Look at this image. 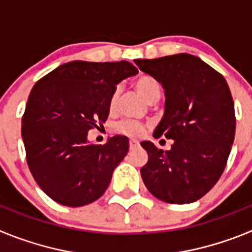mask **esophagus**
<instances>
[{
	"label": "esophagus",
	"mask_w": 252,
	"mask_h": 252,
	"mask_svg": "<svg viewBox=\"0 0 252 252\" xmlns=\"http://www.w3.org/2000/svg\"><path fill=\"white\" fill-rule=\"evenodd\" d=\"M136 146H139V141L135 139H131L130 140V148L132 149V148H136Z\"/></svg>",
	"instance_id": "esophagus-1"
}]
</instances>
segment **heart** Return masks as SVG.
<instances>
[{"label": "heart", "mask_w": 252, "mask_h": 252, "mask_svg": "<svg viewBox=\"0 0 252 252\" xmlns=\"http://www.w3.org/2000/svg\"><path fill=\"white\" fill-rule=\"evenodd\" d=\"M135 88L137 90V92L146 99H151L154 95L160 94V84L158 83L157 79H154L153 77H149V75H144V77H140L136 82H135ZM117 97H119V90H116L112 93L110 99V107L113 108L117 102ZM117 130L122 133H126V135H130V136H140L144 133V126L139 122L133 121H124L120 122L117 125Z\"/></svg>", "instance_id": "obj_1"}]
</instances>
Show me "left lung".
I'll return each instance as SVG.
<instances>
[{
	"instance_id": "left-lung-1",
	"label": "left lung",
	"mask_w": 252,
	"mask_h": 252,
	"mask_svg": "<svg viewBox=\"0 0 252 252\" xmlns=\"http://www.w3.org/2000/svg\"><path fill=\"white\" fill-rule=\"evenodd\" d=\"M161 84L164 115L154 137L174 140L170 150L142 141L149 160L140 173L149 192L171 204L198 201L218 182L236 131L235 106L226 79L194 55L180 53L135 59Z\"/></svg>"
}]
</instances>
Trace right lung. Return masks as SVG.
Listing matches in <instances>:
<instances>
[{"mask_svg": "<svg viewBox=\"0 0 252 252\" xmlns=\"http://www.w3.org/2000/svg\"><path fill=\"white\" fill-rule=\"evenodd\" d=\"M139 73L128 62L73 60L36 82L22 116L26 160L37 186L68 207L97 201L128 151L116 135L104 145L88 141V131L106 122L116 86Z\"/></svg>", "mask_w": 252, "mask_h": 252, "instance_id": "obj_1", "label": "right lung"}]
</instances>
